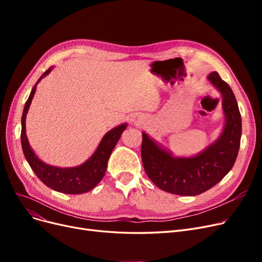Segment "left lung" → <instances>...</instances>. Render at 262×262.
I'll list each match as a JSON object with an SVG mask.
<instances>
[{
	"label": "left lung",
	"mask_w": 262,
	"mask_h": 262,
	"mask_svg": "<svg viewBox=\"0 0 262 262\" xmlns=\"http://www.w3.org/2000/svg\"><path fill=\"white\" fill-rule=\"evenodd\" d=\"M209 81L223 97L225 126L220 138L193 157H173L165 148L142 133L141 156L144 170L154 185L166 192L196 195L215 186L233 168L238 155L242 117L235 95L217 72Z\"/></svg>",
	"instance_id": "obj_1"
}]
</instances>
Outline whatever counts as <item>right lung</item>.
I'll use <instances>...</instances> for the list:
<instances>
[{
  "mask_svg": "<svg viewBox=\"0 0 262 262\" xmlns=\"http://www.w3.org/2000/svg\"><path fill=\"white\" fill-rule=\"evenodd\" d=\"M51 69L52 67L47 70L40 76V78L37 81V83L33 87V90L30 92L25 107H24L20 133L23 152L31 169H33V171L36 173V176L40 179L46 186L55 190V191L68 194H80L89 192L93 188L96 187L99 184V181L102 179V177L105 176L110 154H112L113 149L118 143L122 132L126 129V123L118 125L113 130L107 132L100 141L97 149L95 150V153L92 155L90 160L86 161L84 164L77 166V167L60 168L41 162L36 156L34 150L31 149L28 143L25 121L31 100L34 98L37 84L43 76L50 73Z\"/></svg>",
  "mask_w": 262,
  "mask_h": 262,
  "instance_id": "1",
  "label": "right lung"
}]
</instances>
